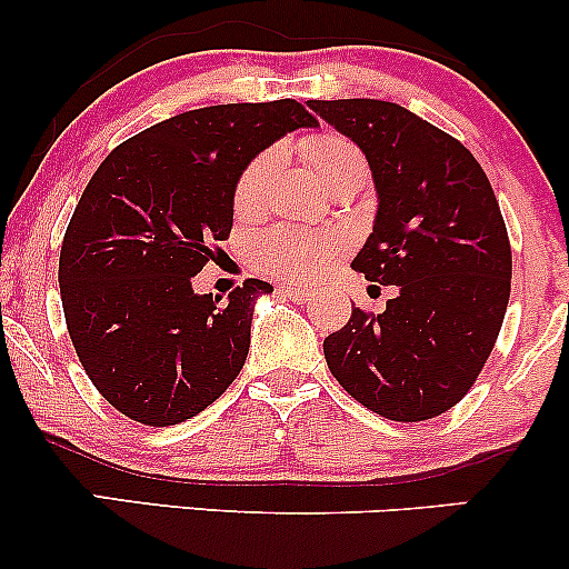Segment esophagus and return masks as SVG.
<instances>
[{
	"mask_svg": "<svg viewBox=\"0 0 569 569\" xmlns=\"http://www.w3.org/2000/svg\"><path fill=\"white\" fill-rule=\"evenodd\" d=\"M280 293H283V297H289L291 299V302H299V305H305L307 302V299H310L312 297V293H310V289H305V286H280V289H278Z\"/></svg>",
	"mask_w": 569,
	"mask_h": 569,
	"instance_id": "1",
	"label": "esophagus"
}]
</instances>
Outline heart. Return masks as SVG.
<instances>
[{
  "label": "heart",
  "instance_id": "obj_1",
  "mask_svg": "<svg viewBox=\"0 0 569 569\" xmlns=\"http://www.w3.org/2000/svg\"><path fill=\"white\" fill-rule=\"evenodd\" d=\"M302 158L323 187L337 184L348 176H363L367 179L363 152L350 139H345L342 133H335V130L307 136L302 141ZM276 162V149H264L257 158L248 160V166L240 171L232 189V206L240 217H251V213L264 208ZM339 251H342V240L335 238V234H310L289 224H278L253 234L246 248L248 262L257 270L286 280L318 278L339 257Z\"/></svg>",
  "mask_w": 569,
  "mask_h": 569
}]
</instances>
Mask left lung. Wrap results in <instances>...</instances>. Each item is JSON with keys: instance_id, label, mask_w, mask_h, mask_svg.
I'll use <instances>...</instances> for the list:
<instances>
[{"instance_id": "8db88e82", "label": "left lung", "mask_w": 569, "mask_h": 569, "mask_svg": "<svg viewBox=\"0 0 569 569\" xmlns=\"http://www.w3.org/2000/svg\"><path fill=\"white\" fill-rule=\"evenodd\" d=\"M367 154L375 230L352 270L398 286L380 316L352 307L323 339L331 375L396 422L452 409L485 369L511 297V240L485 168L460 141L390 101H307Z\"/></svg>"}]
</instances>
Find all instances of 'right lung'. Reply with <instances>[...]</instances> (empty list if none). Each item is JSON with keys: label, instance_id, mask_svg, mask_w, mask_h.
<instances>
[{"label": "right lung", "instance_id": "add662e5", "mask_svg": "<svg viewBox=\"0 0 569 569\" xmlns=\"http://www.w3.org/2000/svg\"><path fill=\"white\" fill-rule=\"evenodd\" d=\"M318 120L293 98L192 109L107 154L63 234L67 329L84 375L141 426H179L230 388L251 345L259 278L221 302L192 278L232 230L248 160Z\"/></svg>", "mask_w": 569, "mask_h": 569}]
</instances>
